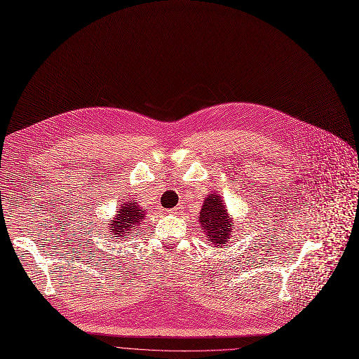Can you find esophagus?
<instances>
[{
    "label": "esophagus",
    "instance_id": "esophagus-1",
    "mask_svg": "<svg viewBox=\"0 0 359 359\" xmlns=\"http://www.w3.org/2000/svg\"><path fill=\"white\" fill-rule=\"evenodd\" d=\"M182 211H183V207H182V205H176L175 208H172V210H170V212H172V214H180Z\"/></svg>",
    "mask_w": 359,
    "mask_h": 359
}]
</instances>
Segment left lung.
Segmentation results:
<instances>
[{
	"label": "left lung",
	"instance_id": "8db88e82",
	"mask_svg": "<svg viewBox=\"0 0 359 359\" xmlns=\"http://www.w3.org/2000/svg\"><path fill=\"white\" fill-rule=\"evenodd\" d=\"M224 204L221 196L212 193L204 198L198 217L200 228L208 238L210 244L217 247L228 244L229 236L233 232L232 229L235 228Z\"/></svg>",
	"mask_w": 359,
	"mask_h": 359
}]
</instances>
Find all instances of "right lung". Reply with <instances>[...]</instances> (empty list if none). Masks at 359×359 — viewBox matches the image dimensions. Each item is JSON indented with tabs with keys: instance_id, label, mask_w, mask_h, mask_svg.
<instances>
[{
	"instance_id": "add662e5",
	"label": "right lung",
	"mask_w": 359,
	"mask_h": 359,
	"mask_svg": "<svg viewBox=\"0 0 359 359\" xmlns=\"http://www.w3.org/2000/svg\"><path fill=\"white\" fill-rule=\"evenodd\" d=\"M118 214L114 219H111L109 225V233L112 240L124 241L131 235V232H135L137 228L141 225L145 217V208L140 207L137 201L131 200L118 208Z\"/></svg>"
}]
</instances>
